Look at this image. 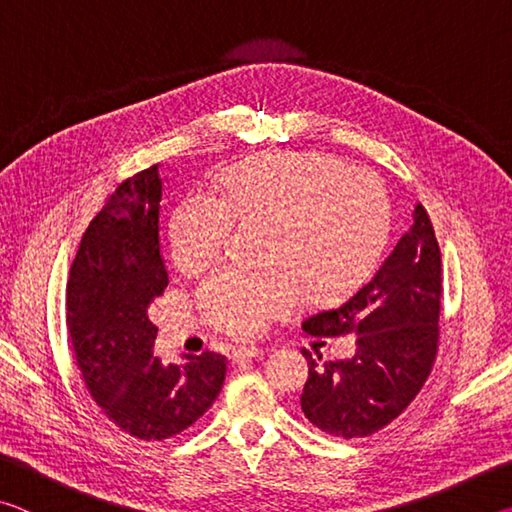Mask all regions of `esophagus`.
I'll return each mask as SVG.
<instances>
[{
  "label": "esophagus",
  "instance_id": "34e87169",
  "mask_svg": "<svg viewBox=\"0 0 512 512\" xmlns=\"http://www.w3.org/2000/svg\"><path fill=\"white\" fill-rule=\"evenodd\" d=\"M259 354H262V350L259 348H255V345H244V348H237L235 352H232V361L235 363H241V361H246V359H255V357H259Z\"/></svg>",
  "mask_w": 512,
  "mask_h": 512
}]
</instances>
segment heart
<instances>
[{
    "label": "heart",
    "mask_w": 512,
    "mask_h": 512,
    "mask_svg": "<svg viewBox=\"0 0 512 512\" xmlns=\"http://www.w3.org/2000/svg\"><path fill=\"white\" fill-rule=\"evenodd\" d=\"M219 198L189 192L169 216V248L183 273L219 259L235 230L264 225L262 271L221 268L198 289L207 320L255 336L300 305L350 291L386 244L391 201L381 180L329 153H264L221 176Z\"/></svg>",
    "instance_id": "b5f03b06"
}]
</instances>
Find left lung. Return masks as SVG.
Instances as JSON below:
<instances>
[{
	"instance_id": "left-lung-1",
	"label": "left lung",
	"mask_w": 512,
	"mask_h": 512,
	"mask_svg": "<svg viewBox=\"0 0 512 512\" xmlns=\"http://www.w3.org/2000/svg\"><path fill=\"white\" fill-rule=\"evenodd\" d=\"M443 262L422 205L379 271L332 309L309 316L311 336L357 334L350 359L311 357L300 395L305 418L329 436L366 438L391 424L427 381L438 352Z\"/></svg>"
}]
</instances>
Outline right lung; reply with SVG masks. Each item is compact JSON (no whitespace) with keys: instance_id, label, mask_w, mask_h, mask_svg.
<instances>
[{"instance_id":"add662e5","label":"right lung","mask_w":512,"mask_h":512,"mask_svg":"<svg viewBox=\"0 0 512 512\" xmlns=\"http://www.w3.org/2000/svg\"><path fill=\"white\" fill-rule=\"evenodd\" d=\"M158 164L121 183L83 232L67 280V332L85 388L110 422L140 440H167L221 393L228 361L153 357L149 307L169 284L160 253Z\"/></svg>"}]
</instances>
